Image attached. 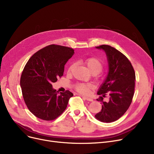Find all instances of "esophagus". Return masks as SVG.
<instances>
[{"label": "esophagus", "instance_id": "34e87169", "mask_svg": "<svg viewBox=\"0 0 154 154\" xmlns=\"http://www.w3.org/2000/svg\"><path fill=\"white\" fill-rule=\"evenodd\" d=\"M84 98H85V100L89 101H93V99L91 97H84V96H82Z\"/></svg>", "mask_w": 154, "mask_h": 154}]
</instances>
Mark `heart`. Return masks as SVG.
<instances>
[{
	"label": "heart",
	"mask_w": 154,
	"mask_h": 154,
	"mask_svg": "<svg viewBox=\"0 0 154 154\" xmlns=\"http://www.w3.org/2000/svg\"><path fill=\"white\" fill-rule=\"evenodd\" d=\"M85 64L88 68L89 70L93 74H98L103 70L104 68L103 63L97 57H89L84 61ZM75 66V63H72L70 64L68 69V72H71ZM75 89L79 93L82 94L89 93L91 89L93 88V85L91 83H77L74 86Z\"/></svg>",
	"instance_id": "obj_1"
}]
</instances>
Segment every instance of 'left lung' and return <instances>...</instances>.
Masks as SVG:
<instances>
[{
  "label": "left lung",
  "instance_id": "left-lung-1",
  "mask_svg": "<svg viewBox=\"0 0 154 154\" xmlns=\"http://www.w3.org/2000/svg\"><path fill=\"white\" fill-rule=\"evenodd\" d=\"M106 53L108 74L97 93L101 102V111L95 115L102 122L110 123L119 119L127 111L132 101L135 90V73L128 58L119 51L108 45L96 47ZM109 95L108 102L103 98Z\"/></svg>",
  "mask_w": 154,
  "mask_h": 154
}]
</instances>
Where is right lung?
I'll return each instance as SVG.
<instances>
[{"label": "right lung", "mask_w": 154, "mask_h": 154, "mask_svg": "<svg viewBox=\"0 0 154 154\" xmlns=\"http://www.w3.org/2000/svg\"><path fill=\"white\" fill-rule=\"evenodd\" d=\"M74 54V49L51 45L34 53L22 72L20 84L27 108L43 120H53L66 108L73 94L69 90L58 91L52 83L63 75L64 65Z\"/></svg>", "instance_id": "obj_1"}]
</instances>
